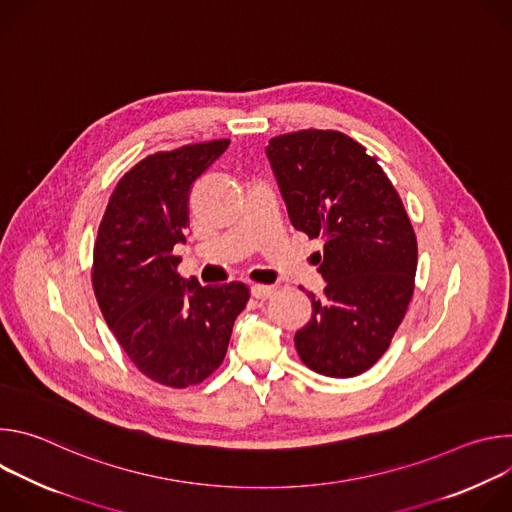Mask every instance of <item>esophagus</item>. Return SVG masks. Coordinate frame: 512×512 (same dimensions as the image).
Listing matches in <instances>:
<instances>
[{"label": "esophagus", "mask_w": 512, "mask_h": 512, "mask_svg": "<svg viewBox=\"0 0 512 512\" xmlns=\"http://www.w3.org/2000/svg\"><path fill=\"white\" fill-rule=\"evenodd\" d=\"M251 294H253V298H257V300H269V298L275 294V287H273V285L255 283V285H251Z\"/></svg>", "instance_id": "esophagus-1"}]
</instances>
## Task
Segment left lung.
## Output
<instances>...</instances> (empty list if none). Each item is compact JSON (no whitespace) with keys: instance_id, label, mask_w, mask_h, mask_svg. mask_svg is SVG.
<instances>
[{"instance_id":"8db88e82","label":"left lung","mask_w":512,"mask_h":512,"mask_svg":"<svg viewBox=\"0 0 512 512\" xmlns=\"http://www.w3.org/2000/svg\"><path fill=\"white\" fill-rule=\"evenodd\" d=\"M265 152L291 225L324 243V296L310 294L298 354L320 375L356 377L385 354L413 298L417 239L403 200L379 158L340 131L283 133Z\"/></svg>"}]
</instances>
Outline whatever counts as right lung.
Here are the masks:
<instances>
[{"mask_svg": "<svg viewBox=\"0 0 512 512\" xmlns=\"http://www.w3.org/2000/svg\"><path fill=\"white\" fill-rule=\"evenodd\" d=\"M231 139L182 145L137 162L113 188L99 225L91 281L117 342L148 379L186 389L221 367L251 291L200 285L178 273L192 182Z\"/></svg>", "mask_w": 512, "mask_h": 512, "instance_id": "1", "label": "right lung"}]
</instances>
